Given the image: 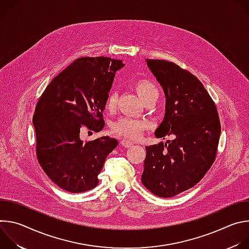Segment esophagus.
<instances>
[{"mask_svg":"<svg viewBox=\"0 0 249 249\" xmlns=\"http://www.w3.org/2000/svg\"><path fill=\"white\" fill-rule=\"evenodd\" d=\"M120 144H121L124 148H129V147H131V146L133 145L132 142H131V141H129V140H127V139H123V140H121Z\"/></svg>","mask_w":249,"mask_h":249,"instance_id":"34e87169","label":"esophagus"}]
</instances>
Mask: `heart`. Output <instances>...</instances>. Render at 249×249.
<instances>
[{"label":"heart","instance_id":"b5f03b06","mask_svg":"<svg viewBox=\"0 0 249 249\" xmlns=\"http://www.w3.org/2000/svg\"><path fill=\"white\" fill-rule=\"evenodd\" d=\"M134 88L138 94L141 96L145 102L152 99L158 98L159 96V89L154 82L148 79H141L135 82ZM117 102V95L115 92L111 91L106 97L105 100V107L107 110L112 111ZM147 122L142 119L132 118L129 116H124L116 120L112 126L111 130L115 135L125 137L129 140H136L139 139L144 130L147 128Z\"/></svg>","mask_w":249,"mask_h":249}]
</instances>
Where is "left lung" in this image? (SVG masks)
<instances>
[{
	"label": "left lung",
	"instance_id": "8db88e82",
	"mask_svg": "<svg viewBox=\"0 0 249 249\" xmlns=\"http://www.w3.org/2000/svg\"><path fill=\"white\" fill-rule=\"evenodd\" d=\"M165 94V113L155 136L171 141L146 147L142 183L169 198L196 185L214 162L221 135L216 104L190 72L164 60L146 59Z\"/></svg>",
	"mask_w": 249,
	"mask_h": 249
}]
</instances>
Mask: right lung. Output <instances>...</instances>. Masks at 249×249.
<instances>
[{"instance_id":"1","label":"right lung","mask_w":249,"mask_h":249,"mask_svg":"<svg viewBox=\"0 0 249 249\" xmlns=\"http://www.w3.org/2000/svg\"><path fill=\"white\" fill-rule=\"evenodd\" d=\"M123 67L121 60L108 57L79 58L51 81L36 104L32 122L38 162L68 192L93 189L105 159L118 145L108 136L84 143L80 133L103 129L105 100Z\"/></svg>"}]
</instances>
